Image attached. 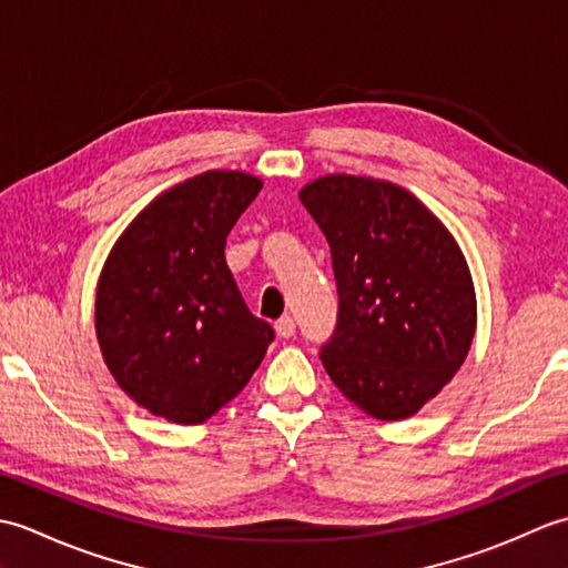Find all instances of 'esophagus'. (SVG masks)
Instances as JSON below:
<instances>
[{"mask_svg":"<svg viewBox=\"0 0 568 568\" xmlns=\"http://www.w3.org/2000/svg\"><path fill=\"white\" fill-rule=\"evenodd\" d=\"M275 332L281 339H291V336H295V320L293 317H281L275 322Z\"/></svg>","mask_w":568,"mask_h":568,"instance_id":"esophagus-1","label":"esophagus"}]
</instances>
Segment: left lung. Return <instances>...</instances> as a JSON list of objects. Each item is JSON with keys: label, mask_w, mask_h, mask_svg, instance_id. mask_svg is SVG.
Returning a JSON list of instances; mask_svg holds the SVG:
<instances>
[{"label": "left lung", "mask_w": 568, "mask_h": 568, "mask_svg": "<svg viewBox=\"0 0 568 568\" xmlns=\"http://www.w3.org/2000/svg\"><path fill=\"white\" fill-rule=\"evenodd\" d=\"M300 202L327 236L339 315L320 358L366 415L419 413L462 368L476 291L462 248L413 192L388 180L324 175Z\"/></svg>", "instance_id": "8db88e82"}]
</instances>
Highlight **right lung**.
<instances>
[{"label": "right lung", "instance_id": "obj_1", "mask_svg": "<svg viewBox=\"0 0 568 568\" xmlns=\"http://www.w3.org/2000/svg\"><path fill=\"white\" fill-rule=\"evenodd\" d=\"M263 183L207 171L139 212L106 258L94 329L116 385L151 415L200 425L236 397L273 342L224 258Z\"/></svg>", "mask_w": 568, "mask_h": 568}]
</instances>
